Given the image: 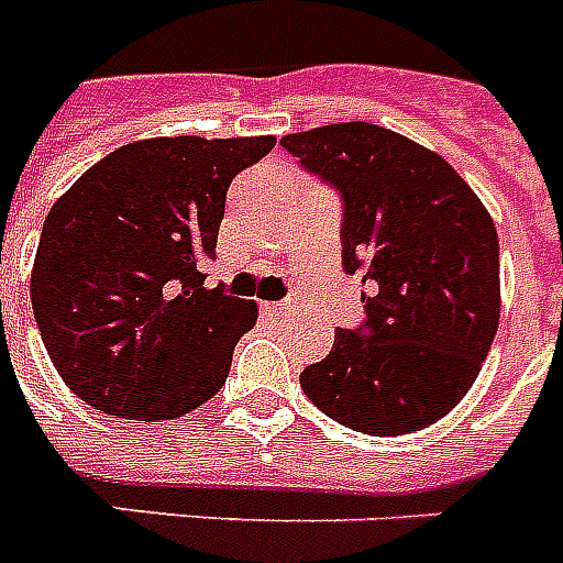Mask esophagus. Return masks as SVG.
Instances as JSON below:
<instances>
[{
  "instance_id": "obj_1",
  "label": "esophagus",
  "mask_w": 563,
  "mask_h": 563,
  "mask_svg": "<svg viewBox=\"0 0 563 563\" xmlns=\"http://www.w3.org/2000/svg\"><path fill=\"white\" fill-rule=\"evenodd\" d=\"M263 312H266L268 318H277V314L291 312V303H286V300H280V303H263Z\"/></svg>"
}]
</instances>
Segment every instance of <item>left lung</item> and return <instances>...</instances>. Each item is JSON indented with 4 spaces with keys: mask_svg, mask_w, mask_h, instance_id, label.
Segmentation results:
<instances>
[{
    "mask_svg": "<svg viewBox=\"0 0 563 563\" xmlns=\"http://www.w3.org/2000/svg\"><path fill=\"white\" fill-rule=\"evenodd\" d=\"M280 144L341 196V263L369 286L367 318L338 329L300 387L353 431H422L472 390L495 341V222L442 155L376 123H332Z\"/></svg>",
    "mask_w": 563,
    "mask_h": 563,
    "instance_id": "left-lung-1",
    "label": "left lung"
}]
</instances>
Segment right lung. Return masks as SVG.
Listing matches in <instances>:
<instances>
[{"label":"right lung","instance_id":"right-lung-1","mask_svg":"<svg viewBox=\"0 0 563 563\" xmlns=\"http://www.w3.org/2000/svg\"><path fill=\"white\" fill-rule=\"evenodd\" d=\"M260 139H150L118 147L45 217L31 306L48 358L80 399L118 419L190 413L225 385L257 306L208 289L236 173Z\"/></svg>","mask_w":563,"mask_h":563}]
</instances>
